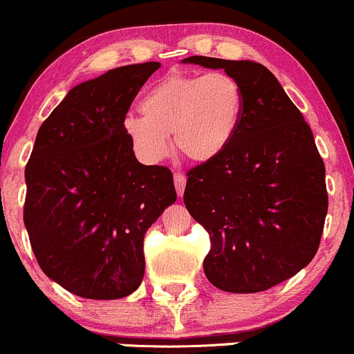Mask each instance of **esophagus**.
I'll return each instance as SVG.
<instances>
[{"instance_id":"34e87169","label":"esophagus","mask_w":354,"mask_h":354,"mask_svg":"<svg viewBox=\"0 0 354 354\" xmlns=\"http://www.w3.org/2000/svg\"><path fill=\"white\" fill-rule=\"evenodd\" d=\"M173 180H174V186H176V193H178V196H183L185 185H186V178H185V174H183V173H174Z\"/></svg>"}]
</instances>
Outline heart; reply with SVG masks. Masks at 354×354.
Here are the masks:
<instances>
[{
	"label": "heart",
	"mask_w": 354,
	"mask_h": 354,
	"mask_svg": "<svg viewBox=\"0 0 354 354\" xmlns=\"http://www.w3.org/2000/svg\"><path fill=\"white\" fill-rule=\"evenodd\" d=\"M139 107L142 115H127L122 127L146 162L168 154V136L188 161L212 162L234 142L243 92L225 72L169 75L146 92Z\"/></svg>",
	"instance_id": "b5f03b06"
}]
</instances>
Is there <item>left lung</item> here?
<instances>
[{
    "instance_id": "obj_1",
    "label": "left lung",
    "mask_w": 354,
    "mask_h": 354,
    "mask_svg": "<svg viewBox=\"0 0 354 354\" xmlns=\"http://www.w3.org/2000/svg\"><path fill=\"white\" fill-rule=\"evenodd\" d=\"M240 84L243 112L230 147L188 171L183 201L208 232L205 275L225 292H262L306 266L328 213L326 169L301 111L262 64L188 57Z\"/></svg>"
}]
</instances>
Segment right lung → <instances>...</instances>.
Returning a JSON list of instances; mask_svg holds the SVG:
<instances>
[{"mask_svg": "<svg viewBox=\"0 0 354 354\" xmlns=\"http://www.w3.org/2000/svg\"><path fill=\"white\" fill-rule=\"evenodd\" d=\"M159 62L79 84L38 129L25 168L26 232L40 269L85 299H120L145 277V235L176 201L173 173L145 166L124 119Z\"/></svg>", "mask_w": 354, "mask_h": 354, "instance_id": "obj_1", "label": "right lung"}]
</instances>
